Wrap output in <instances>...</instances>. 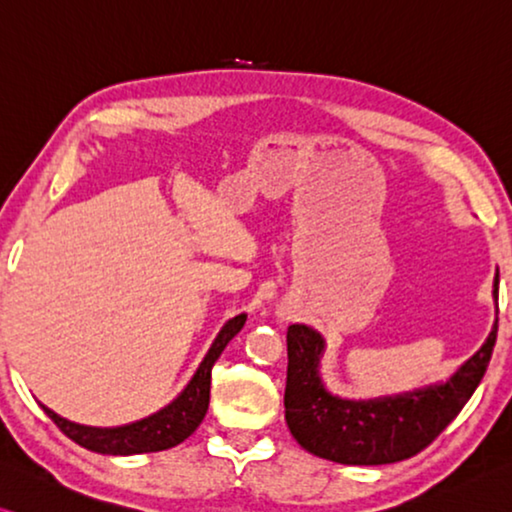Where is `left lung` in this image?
<instances>
[{
    "instance_id": "1",
    "label": "left lung",
    "mask_w": 512,
    "mask_h": 512,
    "mask_svg": "<svg viewBox=\"0 0 512 512\" xmlns=\"http://www.w3.org/2000/svg\"><path fill=\"white\" fill-rule=\"evenodd\" d=\"M494 300H499V272L494 277ZM497 322L481 350L451 380L366 403L341 400L325 391L318 375L325 341L311 327L290 325L283 393L290 432L309 453L341 465H391L412 458L435 442L481 384L497 341Z\"/></svg>"
}]
</instances>
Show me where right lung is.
I'll list each match as a JSON object with an SVG mask.
<instances>
[{"mask_svg": "<svg viewBox=\"0 0 512 512\" xmlns=\"http://www.w3.org/2000/svg\"><path fill=\"white\" fill-rule=\"evenodd\" d=\"M247 316L231 318L222 327V332L215 338L212 348L208 350L206 359L201 361L199 371L194 373L192 382L187 384L185 391L174 400V403L164 407L148 419H141L137 423L121 428H89V426H77L61 416L47 410L43 405V412L57 423V428L64 432L68 439H73L75 444H80L86 451H96L105 455H137V453H155V451H167L171 446H178L185 442L192 432L199 428L203 416L208 412L210 403V375L212 366L222 355V350L229 345L231 338L240 332L245 325Z\"/></svg>", "mask_w": 512, "mask_h": 512, "instance_id": "1", "label": "right lung"}]
</instances>
